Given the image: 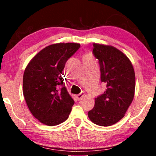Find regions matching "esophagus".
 I'll list each match as a JSON object with an SVG mask.
<instances>
[{
  "instance_id": "esophagus-1",
  "label": "esophagus",
  "mask_w": 156,
  "mask_h": 156,
  "mask_svg": "<svg viewBox=\"0 0 156 156\" xmlns=\"http://www.w3.org/2000/svg\"><path fill=\"white\" fill-rule=\"evenodd\" d=\"M84 92H81L80 94H79L77 95V96H76V98H77L78 100H80V99L81 98L84 96Z\"/></svg>"
}]
</instances>
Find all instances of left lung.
I'll return each instance as SVG.
<instances>
[{
  "label": "left lung",
  "instance_id": "left-lung-1",
  "mask_svg": "<svg viewBox=\"0 0 156 156\" xmlns=\"http://www.w3.org/2000/svg\"><path fill=\"white\" fill-rule=\"evenodd\" d=\"M93 54L98 60L101 82L106 83L103 94L95 98L88 117L96 125L108 126L125 116L135 94V72L129 58L115 47L94 43Z\"/></svg>",
  "mask_w": 156,
  "mask_h": 156
}]
</instances>
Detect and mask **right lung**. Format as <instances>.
Returning a JSON list of instances; mask_svg holds the SVG:
<instances>
[{"label":"right lung","mask_w":156,"mask_h":156,"mask_svg":"<svg viewBox=\"0 0 156 156\" xmlns=\"http://www.w3.org/2000/svg\"><path fill=\"white\" fill-rule=\"evenodd\" d=\"M80 47L74 43L51 44L39 51L26 67L23 95L31 114L41 123L58 125L69 115L74 101L65 87L62 71Z\"/></svg>","instance_id":"obj_1"}]
</instances>
